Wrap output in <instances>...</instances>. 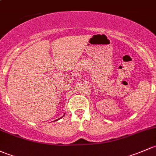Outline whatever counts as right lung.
<instances>
[{
	"mask_svg": "<svg viewBox=\"0 0 156 156\" xmlns=\"http://www.w3.org/2000/svg\"><path fill=\"white\" fill-rule=\"evenodd\" d=\"M64 115H63V116H64ZM63 116H62V117H63ZM62 117H61V118H62ZM61 118H59V119H61Z\"/></svg>",
	"mask_w": 156,
	"mask_h": 156,
	"instance_id": "1",
	"label": "right lung"
}]
</instances>
